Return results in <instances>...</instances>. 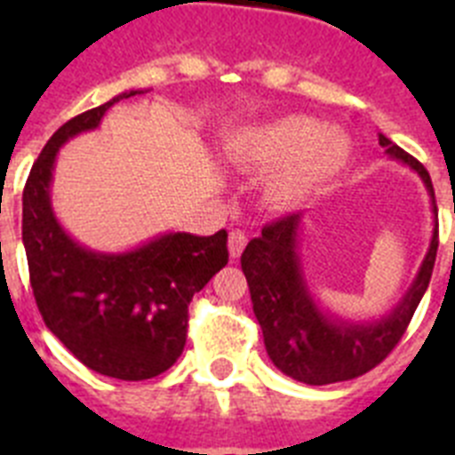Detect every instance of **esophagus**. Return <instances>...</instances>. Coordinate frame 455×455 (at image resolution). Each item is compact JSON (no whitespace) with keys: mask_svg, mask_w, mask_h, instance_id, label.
<instances>
[{"mask_svg":"<svg viewBox=\"0 0 455 455\" xmlns=\"http://www.w3.org/2000/svg\"><path fill=\"white\" fill-rule=\"evenodd\" d=\"M246 235L241 230H232L230 232V239H228V248H230V257L232 259H236V257L243 252V248H246Z\"/></svg>","mask_w":455,"mask_h":455,"instance_id":"esophagus-1","label":"esophagus"}]
</instances>
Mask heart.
Wrapping results in <instances>:
<instances>
[{"mask_svg": "<svg viewBox=\"0 0 455 455\" xmlns=\"http://www.w3.org/2000/svg\"><path fill=\"white\" fill-rule=\"evenodd\" d=\"M239 155L255 166L287 167L273 180L275 203L299 204L331 182L348 162V139L339 130H323L309 116H287L246 132L236 143Z\"/></svg>", "mask_w": 455, "mask_h": 455, "instance_id": "b5f03b06", "label": "heart"}]
</instances>
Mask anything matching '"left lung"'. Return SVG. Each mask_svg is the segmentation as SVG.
Here are the masks:
<instances>
[{"label":"left lung","mask_w":455,"mask_h":455,"mask_svg":"<svg viewBox=\"0 0 455 455\" xmlns=\"http://www.w3.org/2000/svg\"><path fill=\"white\" fill-rule=\"evenodd\" d=\"M378 143L389 156L403 162L421 178L433 200L431 175L415 156L401 150L387 136ZM303 214H289L264 225L262 236L252 239L241 255V268L251 287L252 312L262 325L264 347L277 369L305 385H331L371 371L392 353L415 315L431 283L437 255V223L415 283L385 319L351 323L321 312L305 283L299 257V228Z\"/></svg>","instance_id":"1"}]
</instances>
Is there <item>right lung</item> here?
Masks as SVG:
<instances>
[{
    "mask_svg": "<svg viewBox=\"0 0 455 455\" xmlns=\"http://www.w3.org/2000/svg\"><path fill=\"white\" fill-rule=\"evenodd\" d=\"M140 92H120L61 124L22 193V241L43 321L79 363L118 380H146L178 363L193 293L228 264L225 230L212 236L171 232L107 255L79 246L56 220L50 184L59 148L95 130L108 107Z\"/></svg>",
    "mask_w": 455,
    "mask_h": 455,
    "instance_id": "obj_1",
    "label": "right lung"
}]
</instances>
